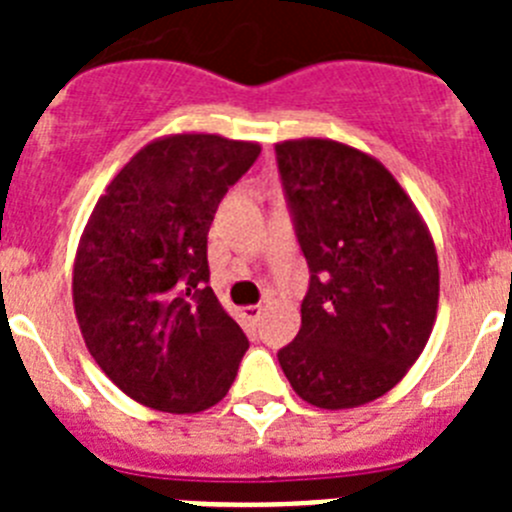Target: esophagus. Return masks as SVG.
I'll list each match as a JSON object with an SVG mask.
<instances>
[{
    "label": "esophagus",
    "mask_w": 512,
    "mask_h": 512,
    "mask_svg": "<svg viewBox=\"0 0 512 512\" xmlns=\"http://www.w3.org/2000/svg\"><path fill=\"white\" fill-rule=\"evenodd\" d=\"M243 320H246L248 325H256L259 323V318H261V305H248V307H243Z\"/></svg>",
    "instance_id": "obj_1"
}]
</instances>
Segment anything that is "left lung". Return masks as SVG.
Masks as SVG:
<instances>
[{
    "instance_id": "obj_1",
    "label": "left lung",
    "mask_w": 512,
    "mask_h": 512,
    "mask_svg": "<svg viewBox=\"0 0 512 512\" xmlns=\"http://www.w3.org/2000/svg\"><path fill=\"white\" fill-rule=\"evenodd\" d=\"M279 174L310 266L284 377L323 410L390 392L423 354L438 310L433 235L377 158L330 138L277 143Z\"/></svg>"
}]
</instances>
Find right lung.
I'll list each match as a JSON object with an SVG mask.
<instances>
[{"instance_id":"1","label":"right lung","mask_w":512,"mask_h":512,"mask_svg":"<svg viewBox=\"0 0 512 512\" xmlns=\"http://www.w3.org/2000/svg\"><path fill=\"white\" fill-rule=\"evenodd\" d=\"M253 140H151L94 205L74 259V310L89 354L135 402L202 413L228 395L248 338L217 302L207 233L259 158Z\"/></svg>"}]
</instances>
